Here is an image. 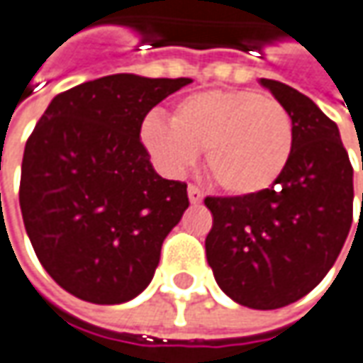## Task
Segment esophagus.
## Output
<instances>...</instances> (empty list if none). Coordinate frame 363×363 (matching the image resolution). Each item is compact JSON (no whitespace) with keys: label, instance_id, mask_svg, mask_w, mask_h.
I'll return each instance as SVG.
<instances>
[{"label":"esophagus","instance_id":"34e87169","mask_svg":"<svg viewBox=\"0 0 363 363\" xmlns=\"http://www.w3.org/2000/svg\"><path fill=\"white\" fill-rule=\"evenodd\" d=\"M188 198H190V202L196 206V204H202V200H204V194L200 188H196V186H190L188 188Z\"/></svg>","mask_w":363,"mask_h":363}]
</instances>
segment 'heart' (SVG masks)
I'll return each instance as SVG.
<instances>
[{
  "instance_id": "obj_1",
  "label": "heart",
  "mask_w": 363,
  "mask_h": 363,
  "mask_svg": "<svg viewBox=\"0 0 363 363\" xmlns=\"http://www.w3.org/2000/svg\"><path fill=\"white\" fill-rule=\"evenodd\" d=\"M140 143L165 173H182L206 149L210 179L230 196L274 188L294 153V122L276 98L210 89L177 101L172 120L147 114Z\"/></svg>"
}]
</instances>
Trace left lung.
Returning <instances> with one entry per match:
<instances>
[{
    "label": "left lung",
    "mask_w": 363,
    "mask_h": 363,
    "mask_svg": "<svg viewBox=\"0 0 363 363\" xmlns=\"http://www.w3.org/2000/svg\"><path fill=\"white\" fill-rule=\"evenodd\" d=\"M259 83L292 116L294 153L267 191L204 200L206 257L228 298L272 311L306 296L333 267L354 220V167L315 101L286 83Z\"/></svg>",
    "instance_id": "8db88e82"
}]
</instances>
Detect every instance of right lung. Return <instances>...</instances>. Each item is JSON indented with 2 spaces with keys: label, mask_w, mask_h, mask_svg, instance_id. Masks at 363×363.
<instances>
[{
  "label": "right lung",
  "mask_w": 363,
  "mask_h": 363,
  "mask_svg": "<svg viewBox=\"0 0 363 363\" xmlns=\"http://www.w3.org/2000/svg\"><path fill=\"white\" fill-rule=\"evenodd\" d=\"M188 77L108 75L59 94L28 138L20 208L48 276L94 304H122L153 280L161 245L190 206L163 179L140 122Z\"/></svg>",
  "instance_id": "obj_1"
}]
</instances>
